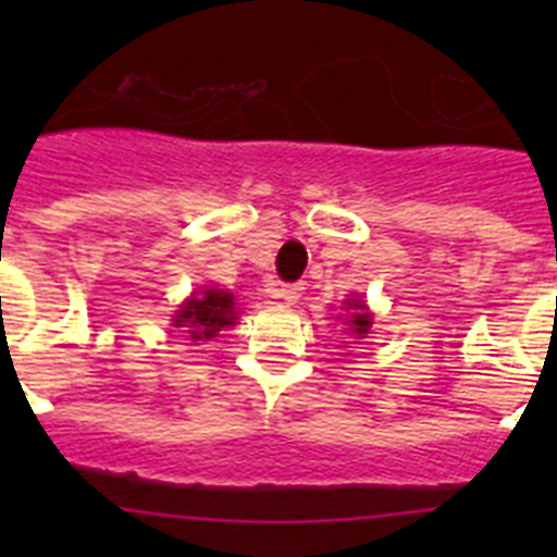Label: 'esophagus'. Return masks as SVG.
Instances as JSON below:
<instances>
[{
	"mask_svg": "<svg viewBox=\"0 0 557 557\" xmlns=\"http://www.w3.org/2000/svg\"><path fill=\"white\" fill-rule=\"evenodd\" d=\"M301 284H278L275 287V298H282L284 304H295L301 298Z\"/></svg>",
	"mask_w": 557,
	"mask_h": 557,
	"instance_id": "esophagus-1",
	"label": "esophagus"
}]
</instances>
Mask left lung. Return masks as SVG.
Segmentation results:
<instances>
[{"label": "left lung", "instance_id": "1", "mask_svg": "<svg viewBox=\"0 0 557 557\" xmlns=\"http://www.w3.org/2000/svg\"><path fill=\"white\" fill-rule=\"evenodd\" d=\"M346 307H348V318H346L348 334H351L354 339L368 337V332H371V323H373V314L368 312V304L359 301V298H348Z\"/></svg>", "mask_w": 557, "mask_h": 557}]
</instances>
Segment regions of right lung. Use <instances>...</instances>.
<instances>
[{"label": "right lung", "instance_id": "1", "mask_svg": "<svg viewBox=\"0 0 557 557\" xmlns=\"http://www.w3.org/2000/svg\"><path fill=\"white\" fill-rule=\"evenodd\" d=\"M234 295L218 287H206L200 289V293H191V298H186L184 307L172 314V326L186 329L195 343H198V339L218 337L220 329L234 326Z\"/></svg>", "mask_w": 557, "mask_h": 557}]
</instances>
